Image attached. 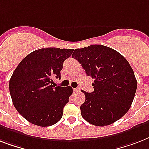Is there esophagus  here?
Listing matches in <instances>:
<instances>
[{"instance_id":"1","label":"esophagus","mask_w":149,"mask_h":149,"mask_svg":"<svg viewBox=\"0 0 149 149\" xmlns=\"http://www.w3.org/2000/svg\"><path fill=\"white\" fill-rule=\"evenodd\" d=\"M73 91H74V92H78V91H79V87H77V88H73Z\"/></svg>"}]
</instances>
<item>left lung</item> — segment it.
Instances as JSON below:
<instances>
[{
  "mask_svg": "<svg viewBox=\"0 0 149 149\" xmlns=\"http://www.w3.org/2000/svg\"><path fill=\"white\" fill-rule=\"evenodd\" d=\"M72 57L94 79L93 92L82 91L86 96L80 106L82 117L91 125L102 127L122 118L131 107L137 90L136 78L127 59L102 45L77 49Z\"/></svg>",
  "mask_w": 149,
  "mask_h": 149,
  "instance_id": "left-lung-1",
  "label": "left lung"
}]
</instances>
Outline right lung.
I'll list each match as a JSON object with an SVG mask.
<instances>
[{"instance_id": "obj_1", "label": "right lung", "mask_w": 149, "mask_h": 149, "mask_svg": "<svg viewBox=\"0 0 149 149\" xmlns=\"http://www.w3.org/2000/svg\"><path fill=\"white\" fill-rule=\"evenodd\" d=\"M72 52L59 48L37 49L23 58L13 72L9 81L13 104L31 124L47 127L63 117L72 88L54 86L52 78H60L63 62Z\"/></svg>"}]
</instances>
